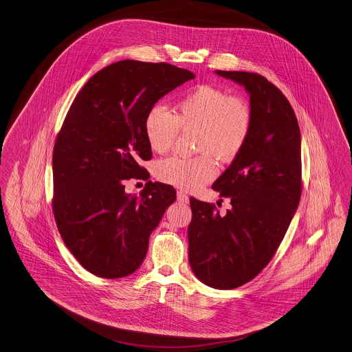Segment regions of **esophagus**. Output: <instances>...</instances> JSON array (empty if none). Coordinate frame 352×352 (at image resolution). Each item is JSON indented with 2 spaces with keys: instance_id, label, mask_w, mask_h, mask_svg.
<instances>
[{
  "instance_id": "1",
  "label": "esophagus",
  "mask_w": 352,
  "mask_h": 352,
  "mask_svg": "<svg viewBox=\"0 0 352 352\" xmlns=\"http://www.w3.org/2000/svg\"><path fill=\"white\" fill-rule=\"evenodd\" d=\"M177 199H178V202H181V204H189V195L185 194L184 191H178V192H177Z\"/></svg>"
}]
</instances>
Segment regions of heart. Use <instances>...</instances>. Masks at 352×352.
I'll return each instance as SVG.
<instances>
[{"label":"heart","mask_w":352,"mask_h":352,"mask_svg":"<svg viewBox=\"0 0 352 352\" xmlns=\"http://www.w3.org/2000/svg\"><path fill=\"white\" fill-rule=\"evenodd\" d=\"M253 124L250 104L240 96L212 84L189 91L177 104L175 115L154 106L146 115L144 134L153 151H168L182 130H198L197 157H170L155 166V177L167 185L195 190L217 177V163L237 158L248 142Z\"/></svg>","instance_id":"b5f03b06"}]
</instances>
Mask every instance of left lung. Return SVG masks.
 Listing matches in <instances>:
<instances>
[{
	"label": "left lung",
	"instance_id": "1",
	"mask_svg": "<svg viewBox=\"0 0 352 352\" xmlns=\"http://www.w3.org/2000/svg\"><path fill=\"white\" fill-rule=\"evenodd\" d=\"M216 74L249 92L253 124L212 186L232 209L222 216L214 204L190 198L189 261L204 284L233 289L270 264L288 230L301 197V142L295 111L273 82L254 72Z\"/></svg>",
	"mask_w": 352,
	"mask_h": 352
}]
</instances>
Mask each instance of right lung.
<instances>
[{"instance_id": "right-lung-1", "label": "right lung", "mask_w": 352, "mask_h": 352, "mask_svg": "<svg viewBox=\"0 0 352 352\" xmlns=\"http://www.w3.org/2000/svg\"><path fill=\"white\" fill-rule=\"evenodd\" d=\"M194 78L167 63L122 60L87 81L68 109L54 142L52 210L63 241L92 274L135 272L175 201L174 188L148 181L140 164L153 157L144 119L162 96ZM131 177L148 181L139 199L124 192Z\"/></svg>"}]
</instances>
